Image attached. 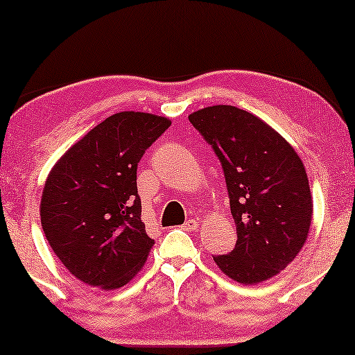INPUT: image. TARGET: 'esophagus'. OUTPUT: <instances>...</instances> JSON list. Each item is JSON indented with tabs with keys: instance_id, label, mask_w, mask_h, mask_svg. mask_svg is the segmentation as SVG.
<instances>
[{
	"instance_id": "34e87169",
	"label": "esophagus",
	"mask_w": 355,
	"mask_h": 355,
	"mask_svg": "<svg viewBox=\"0 0 355 355\" xmlns=\"http://www.w3.org/2000/svg\"><path fill=\"white\" fill-rule=\"evenodd\" d=\"M198 227H199V223L194 220V218H189V220H187L182 225V228L184 230V232H196Z\"/></svg>"
}]
</instances>
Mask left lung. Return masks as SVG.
<instances>
[{
    "label": "left lung",
    "instance_id": "left-lung-1",
    "mask_svg": "<svg viewBox=\"0 0 355 355\" xmlns=\"http://www.w3.org/2000/svg\"><path fill=\"white\" fill-rule=\"evenodd\" d=\"M188 119L222 164L236 225L234 249L214 261L243 284L275 277L301 251L311 227L302 161L282 135L243 109L211 106Z\"/></svg>",
    "mask_w": 355,
    "mask_h": 355
}]
</instances>
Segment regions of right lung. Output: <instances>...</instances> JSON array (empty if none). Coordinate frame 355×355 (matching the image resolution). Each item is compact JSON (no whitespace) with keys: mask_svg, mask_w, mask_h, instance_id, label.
I'll list each match as a JSON object with an SVG mask.
<instances>
[{"mask_svg":"<svg viewBox=\"0 0 355 355\" xmlns=\"http://www.w3.org/2000/svg\"><path fill=\"white\" fill-rule=\"evenodd\" d=\"M168 127V119L153 114H114L49 172L40 204L42 227L54 254L80 282L117 289L146 262L154 239L141 222L137 168Z\"/></svg>","mask_w":355,"mask_h":355,"instance_id":"obj_1","label":"right lung"}]
</instances>
